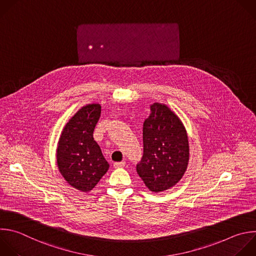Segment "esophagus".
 I'll return each instance as SVG.
<instances>
[{
    "instance_id": "34e87169",
    "label": "esophagus",
    "mask_w": 256,
    "mask_h": 256,
    "mask_svg": "<svg viewBox=\"0 0 256 256\" xmlns=\"http://www.w3.org/2000/svg\"><path fill=\"white\" fill-rule=\"evenodd\" d=\"M126 166V162L122 160V162H114V168H122Z\"/></svg>"
}]
</instances>
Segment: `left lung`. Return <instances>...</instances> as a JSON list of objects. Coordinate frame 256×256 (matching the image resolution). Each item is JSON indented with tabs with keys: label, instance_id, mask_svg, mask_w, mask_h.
Returning <instances> with one entry per match:
<instances>
[{
	"label": "left lung",
	"instance_id": "1",
	"mask_svg": "<svg viewBox=\"0 0 256 256\" xmlns=\"http://www.w3.org/2000/svg\"><path fill=\"white\" fill-rule=\"evenodd\" d=\"M142 128L144 154L136 172L154 193L175 186L189 162V142L179 118L166 106L154 102Z\"/></svg>",
	"mask_w": 256,
	"mask_h": 256
}]
</instances>
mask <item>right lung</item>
<instances>
[{"instance_id": "obj_1", "label": "right lung", "mask_w": 256, "mask_h": 256, "mask_svg": "<svg viewBox=\"0 0 256 256\" xmlns=\"http://www.w3.org/2000/svg\"><path fill=\"white\" fill-rule=\"evenodd\" d=\"M102 106L88 104L79 110L66 124L57 148V164L73 188L90 192L108 172V162L94 138Z\"/></svg>"}]
</instances>
